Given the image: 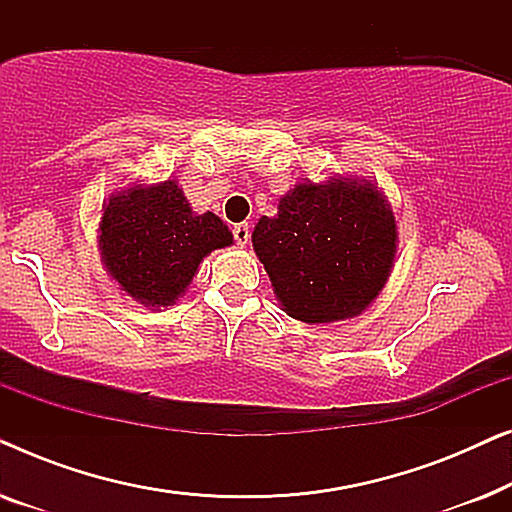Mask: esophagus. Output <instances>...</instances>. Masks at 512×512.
Here are the masks:
<instances>
[{
    "instance_id": "obj_1",
    "label": "esophagus",
    "mask_w": 512,
    "mask_h": 512,
    "mask_svg": "<svg viewBox=\"0 0 512 512\" xmlns=\"http://www.w3.org/2000/svg\"><path fill=\"white\" fill-rule=\"evenodd\" d=\"M233 235H235V242L240 244V247H247V242H249V237H251L249 223H235Z\"/></svg>"
}]
</instances>
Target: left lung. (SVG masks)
Returning <instances> with one entry per match:
<instances>
[{"mask_svg":"<svg viewBox=\"0 0 512 512\" xmlns=\"http://www.w3.org/2000/svg\"><path fill=\"white\" fill-rule=\"evenodd\" d=\"M258 261L289 317L333 324L375 303L394 270L396 216L370 179L298 181L251 233Z\"/></svg>","mask_w":512,"mask_h":512,"instance_id":"1","label":"left lung"}]
</instances>
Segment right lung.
Returning a JSON list of instances; mask_svg holds the SVG:
<instances>
[{"label": "right lung", "instance_id": "right-lung-1", "mask_svg": "<svg viewBox=\"0 0 512 512\" xmlns=\"http://www.w3.org/2000/svg\"><path fill=\"white\" fill-rule=\"evenodd\" d=\"M97 233L109 277L149 310L177 303L205 256L233 244V233L219 216L193 212L177 179L111 193Z\"/></svg>", "mask_w": 512, "mask_h": 512}]
</instances>
